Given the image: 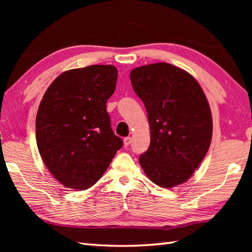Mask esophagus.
<instances>
[{"mask_svg": "<svg viewBox=\"0 0 252 252\" xmlns=\"http://www.w3.org/2000/svg\"><path fill=\"white\" fill-rule=\"evenodd\" d=\"M131 142H132V140H131V137L130 136H127V137H126L125 140H123V144H125V146L126 147H127L131 144Z\"/></svg>", "mask_w": 252, "mask_h": 252, "instance_id": "obj_1", "label": "esophagus"}]
</instances>
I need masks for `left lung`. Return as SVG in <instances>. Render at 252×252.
<instances>
[{
    "instance_id": "1",
    "label": "left lung",
    "mask_w": 252,
    "mask_h": 252,
    "mask_svg": "<svg viewBox=\"0 0 252 252\" xmlns=\"http://www.w3.org/2000/svg\"><path fill=\"white\" fill-rule=\"evenodd\" d=\"M130 79L151 125V145L140 163L164 189L189 180L210 147L212 117L199 83L167 63L133 69Z\"/></svg>"
}]
</instances>
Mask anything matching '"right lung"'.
Wrapping results in <instances>:
<instances>
[{
    "mask_svg": "<svg viewBox=\"0 0 252 252\" xmlns=\"http://www.w3.org/2000/svg\"><path fill=\"white\" fill-rule=\"evenodd\" d=\"M117 78L112 65L72 69L58 76L41 100L37 149L46 168L68 189L93 186L123 145L106 110Z\"/></svg>",
    "mask_w": 252,
    "mask_h": 252,
    "instance_id": "obj_1",
    "label": "right lung"
}]
</instances>
